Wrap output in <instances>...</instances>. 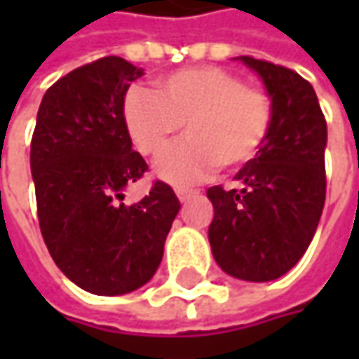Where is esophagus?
<instances>
[{
	"label": "esophagus",
	"mask_w": 359,
	"mask_h": 359,
	"mask_svg": "<svg viewBox=\"0 0 359 359\" xmlns=\"http://www.w3.org/2000/svg\"><path fill=\"white\" fill-rule=\"evenodd\" d=\"M175 194H177V200L184 203V201H187L189 198H196L200 191H196V189H177Z\"/></svg>",
	"instance_id": "obj_1"
}]
</instances>
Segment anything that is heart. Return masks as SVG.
Listing matches in <instances>:
<instances>
[{"instance_id": "1", "label": "heart", "mask_w": 359, "mask_h": 359, "mask_svg": "<svg viewBox=\"0 0 359 359\" xmlns=\"http://www.w3.org/2000/svg\"><path fill=\"white\" fill-rule=\"evenodd\" d=\"M266 91L215 65L177 69L158 79V93L133 88L123 102V123L145 158H159L186 123L187 140L156 168L159 180L187 187L224 165L240 170L259 154L271 128Z\"/></svg>"}]
</instances>
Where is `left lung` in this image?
<instances>
[{
    "mask_svg": "<svg viewBox=\"0 0 359 359\" xmlns=\"http://www.w3.org/2000/svg\"><path fill=\"white\" fill-rule=\"evenodd\" d=\"M264 81L271 128L259 154L236 173L238 189L214 186L208 229L215 264L243 282L282 278L306 254L325 201L327 126L310 81L264 60L236 57Z\"/></svg>",
    "mask_w": 359,
    "mask_h": 359,
    "instance_id": "obj_1",
    "label": "left lung"
}]
</instances>
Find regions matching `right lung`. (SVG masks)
<instances>
[{
	"mask_svg": "<svg viewBox=\"0 0 359 359\" xmlns=\"http://www.w3.org/2000/svg\"><path fill=\"white\" fill-rule=\"evenodd\" d=\"M142 76L116 55L81 65L46 91L35 119L29 163L41 236L63 276L95 296L149 282L180 212L163 182L121 203L147 170L123 123L128 88Z\"/></svg>",
	"mask_w": 359,
	"mask_h": 359,
	"instance_id": "1",
	"label": "right lung"
}]
</instances>
